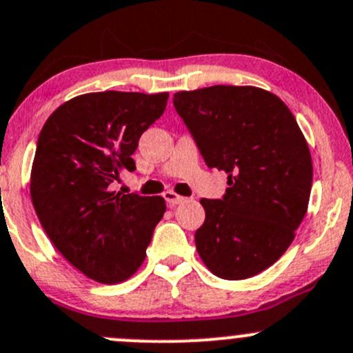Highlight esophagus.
Returning <instances> with one entry per match:
<instances>
[{
	"mask_svg": "<svg viewBox=\"0 0 353 353\" xmlns=\"http://www.w3.org/2000/svg\"><path fill=\"white\" fill-rule=\"evenodd\" d=\"M164 198H165L167 205H169V206H176V205H179V203H183L184 199H186V198H183V196L177 194V192H174V191H165Z\"/></svg>",
	"mask_w": 353,
	"mask_h": 353,
	"instance_id": "esophagus-1",
	"label": "esophagus"
}]
</instances>
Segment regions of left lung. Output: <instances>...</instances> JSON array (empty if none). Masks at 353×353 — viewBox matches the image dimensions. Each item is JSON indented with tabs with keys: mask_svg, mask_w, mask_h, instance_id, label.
Instances as JSON below:
<instances>
[{
	"mask_svg": "<svg viewBox=\"0 0 353 353\" xmlns=\"http://www.w3.org/2000/svg\"><path fill=\"white\" fill-rule=\"evenodd\" d=\"M206 165L228 174L223 199H201L196 250L214 276H257L281 259L310 203L313 162L294 114L255 86H210L174 94Z\"/></svg>",
	"mask_w": 353,
	"mask_h": 353,
	"instance_id": "8db88e82",
	"label": "left lung"
}]
</instances>
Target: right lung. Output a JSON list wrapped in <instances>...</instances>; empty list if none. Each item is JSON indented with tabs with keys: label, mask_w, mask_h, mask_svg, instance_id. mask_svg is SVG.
Returning a JSON list of instances; mask_svg holds the SVG:
<instances>
[{
	"label": "right lung",
	"mask_w": 353,
	"mask_h": 353,
	"mask_svg": "<svg viewBox=\"0 0 353 353\" xmlns=\"http://www.w3.org/2000/svg\"><path fill=\"white\" fill-rule=\"evenodd\" d=\"M169 92H88L47 118L30 172L40 225L62 257L89 279H130L165 213L162 196L121 194L110 184L135 170L139 139L164 113Z\"/></svg>",
	"instance_id": "1"
}]
</instances>
